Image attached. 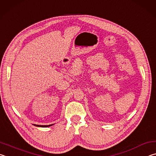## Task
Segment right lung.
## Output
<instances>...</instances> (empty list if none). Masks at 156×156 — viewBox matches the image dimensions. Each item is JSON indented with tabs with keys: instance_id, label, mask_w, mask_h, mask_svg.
<instances>
[{
	"instance_id": "add662e5",
	"label": "right lung",
	"mask_w": 156,
	"mask_h": 156,
	"mask_svg": "<svg viewBox=\"0 0 156 156\" xmlns=\"http://www.w3.org/2000/svg\"><path fill=\"white\" fill-rule=\"evenodd\" d=\"M53 124L52 125H35V124H34V125H35V126L36 127H50V126H52Z\"/></svg>"
}]
</instances>
